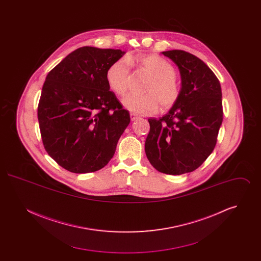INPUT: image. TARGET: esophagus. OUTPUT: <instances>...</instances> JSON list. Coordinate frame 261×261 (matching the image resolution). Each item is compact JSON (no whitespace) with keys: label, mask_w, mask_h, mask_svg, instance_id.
I'll return each instance as SVG.
<instances>
[{"label":"esophagus","mask_w":261,"mask_h":261,"mask_svg":"<svg viewBox=\"0 0 261 261\" xmlns=\"http://www.w3.org/2000/svg\"><path fill=\"white\" fill-rule=\"evenodd\" d=\"M130 117H131V120L132 121H135L136 119H138L139 118V115H137L136 113H130Z\"/></svg>","instance_id":"esophagus-1"}]
</instances>
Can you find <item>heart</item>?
I'll list each match as a JSON object with an SVG mask.
<instances>
[{
	"mask_svg": "<svg viewBox=\"0 0 261 261\" xmlns=\"http://www.w3.org/2000/svg\"><path fill=\"white\" fill-rule=\"evenodd\" d=\"M138 63L151 76V80L145 89L146 94H129L125 97L122 100L125 109L137 114H151L158 111L160 103L162 110L171 109L181 93L173 65L156 55L143 56L138 59ZM106 79L116 95H125L130 87L128 59L122 58L112 63L106 72Z\"/></svg>",
	"mask_w": 261,
	"mask_h": 261,
	"instance_id": "obj_1",
	"label": "heart"
}]
</instances>
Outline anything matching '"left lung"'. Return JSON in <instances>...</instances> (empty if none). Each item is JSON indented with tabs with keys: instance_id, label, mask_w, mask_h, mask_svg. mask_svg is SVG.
Here are the masks:
<instances>
[{
	"instance_id": "8db88e82",
	"label": "left lung",
	"mask_w": 261,
	"mask_h": 261,
	"mask_svg": "<svg viewBox=\"0 0 261 261\" xmlns=\"http://www.w3.org/2000/svg\"><path fill=\"white\" fill-rule=\"evenodd\" d=\"M178 66L180 98L161 118H149L145 150L150 164L169 175L189 173L204 162L215 148L223 121L218 78L196 56L181 50L162 51Z\"/></svg>"
}]
</instances>
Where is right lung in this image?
I'll use <instances>...</instances> for the list:
<instances>
[{
    "instance_id": "obj_1",
    "label": "right lung",
    "mask_w": 261,
    "mask_h": 261,
    "mask_svg": "<svg viewBox=\"0 0 261 261\" xmlns=\"http://www.w3.org/2000/svg\"><path fill=\"white\" fill-rule=\"evenodd\" d=\"M125 51L82 47L46 77L38 105L44 148L73 173L105 167L130 123L129 112L110 91L106 72Z\"/></svg>"
}]
</instances>
